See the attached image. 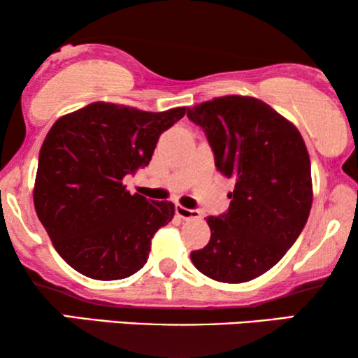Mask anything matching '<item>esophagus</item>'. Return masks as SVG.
I'll return each instance as SVG.
<instances>
[{"mask_svg":"<svg viewBox=\"0 0 358 358\" xmlns=\"http://www.w3.org/2000/svg\"><path fill=\"white\" fill-rule=\"evenodd\" d=\"M176 215L182 220H197L202 217L199 210H192V208H185L182 205H176Z\"/></svg>","mask_w":358,"mask_h":358,"instance_id":"34e87169","label":"esophagus"}]
</instances>
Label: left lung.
Listing matches in <instances>:
<instances>
[{"label":"left lung","mask_w":358,"mask_h":358,"mask_svg":"<svg viewBox=\"0 0 358 358\" xmlns=\"http://www.w3.org/2000/svg\"><path fill=\"white\" fill-rule=\"evenodd\" d=\"M187 117L207 135L217 169L236 180L228 212L207 217L212 236L190 259L217 282H249L275 266L305 228L313 202L306 145L256 97H215L189 107Z\"/></svg>","instance_id":"left-lung-1"}]
</instances>
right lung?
Segmentation results:
<instances>
[{
    "instance_id": "obj_1",
    "label": "right lung",
    "mask_w": 358,
    "mask_h": 358,
    "mask_svg": "<svg viewBox=\"0 0 358 358\" xmlns=\"http://www.w3.org/2000/svg\"><path fill=\"white\" fill-rule=\"evenodd\" d=\"M184 115L185 107L145 112L92 102L52 125L38 155L34 205L68 266L96 280H120L145 266L174 203L131 195L122 180L150 164L159 135Z\"/></svg>"
}]
</instances>
